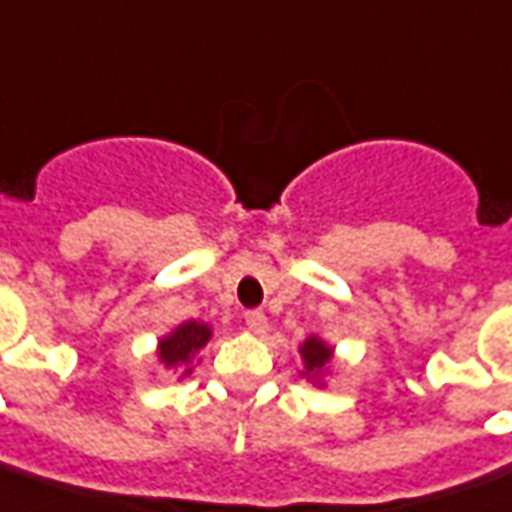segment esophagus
<instances>
[{
	"instance_id": "esophagus-1",
	"label": "esophagus",
	"mask_w": 512,
	"mask_h": 512,
	"mask_svg": "<svg viewBox=\"0 0 512 512\" xmlns=\"http://www.w3.org/2000/svg\"><path fill=\"white\" fill-rule=\"evenodd\" d=\"M244 321H246V327L252 332H266L268 330V318L263 310H246L244 313Z\"/></svg>"
}]
</instances>
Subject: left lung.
<instances>
[{
    "label": "left lung",
    "instance_id": "obj_1",
    "mask_svg": "<svg viewBox=\"0 0 512 512\" xmlns=\"http://www.w3.org/2000/svg\"><path fill=\"white\" fill-rule=\"evenodd\" d=\"M330 355L332 349L327 346L324 341H318V338H307L305 343H302V357H305V374H313L316 377L321 368L330 363Z\"/></svg>",
    "mask_w": 512,
    "mask_h": 512
}]
</instances>
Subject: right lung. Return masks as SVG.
<instances>
[{"label": "right lung", "mask_w": 512, "mask_h": 512, "mask_svg": "<svg viewBox=\"0 0 512 512\" xmlns=\"http://www.w3.org/2000/svg\"><path fill=\"white\" fill-rule=\"evenodd\" d=\"M207 341H210V330H207V324H199V321H185V324H180L177 330L171 332L169 338H163V341H160L157 355H160V360H163L169 368L188 366V363H191V357H194ZM185 371H191V368H185Z\"/></svg>", "instance_id": "obj_1"}]
</instances>
